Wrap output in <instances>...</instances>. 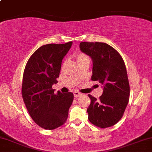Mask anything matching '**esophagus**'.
<instances>
[{
  "instance_id": "esophagus-1",
  "label": "esophagus",
  "mask_w": 152,
  "mask_h": 152,
  "mask_svg": "<svg viewBox=\"0 0 152 152\" xmlns=\"http://www.w3.org/2000/svg\"><path fill=\"white\" fill-rule=\"evenodd\" d=\"M82 95V94H81V93L78 92V91H74V96L75 98H78V97H80Z\"/></svg>"
}]
</instances>
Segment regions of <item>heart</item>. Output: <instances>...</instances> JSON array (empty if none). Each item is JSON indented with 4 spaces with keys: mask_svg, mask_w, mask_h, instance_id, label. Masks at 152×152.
Segmentation results:
<instances>
[{
    "mask_svg": "<svg viewBox=\"0 0 152 152\" xmlns=\"http://www.w3.org/2000/svg\"><path fill=\"white\" fill-rule=\"evenodd\" d=\"M76 58L77 60V62H79L81 61H84V60L89 59V57L86 54H83V53H78L76 55Z\"/></svg>",
    "mask_w": 152,
    "mask_h": 152,
    "instance_id": "1",
    "label": "heart"
}]
</instances>
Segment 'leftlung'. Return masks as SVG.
<instances>
[{
    "label": "left lung",
    "instance_id": "left-lung-1",
    "mask_svg": "<svg viewBox=\"0 0 152 152\" xmlns=\"http://www.w3.org/2000/svg\"><path fill=\"white\" fill-rule=\"evenodd\" d=\"M80 49L93 60L92 81L103 86L98 99L89 94L88 120L100 128L112 127L123 116L129 99V84L125 62L118 52L103 42L80 43Z\"/></svg>",
    "mask_w": 152,
    "mask_h": 152
}]
</instances>
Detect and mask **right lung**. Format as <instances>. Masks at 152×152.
<instances>
[{"mask_svg":"<svg viewBox=\"0 0 152 152\" xmlns=\"http://www.w3.org/2000/svg\"><path fill=\"white\" fill-rule=\"evenodd\" d=\"M72 42L49 44L40 47L30 56L24 70L22 96L32 120L42 128L54 129L66 121L74 94H54L52 85L57 83L62 59Z\"/></svg>","mask_w":152,"mask_h":152,"instance_id":"add662e5","label":"right lung"}]
</instances>
